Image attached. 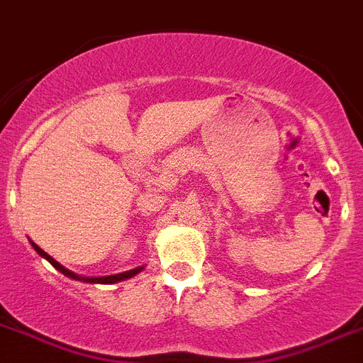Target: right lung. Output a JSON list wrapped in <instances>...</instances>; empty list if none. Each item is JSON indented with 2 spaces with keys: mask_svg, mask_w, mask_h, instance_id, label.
I'll return each instance as SVG.
<instances>
[{
  "mask_svg": "<svg viewBox=\"0 0 363 363\" xmlns=\"http://www.w3.org/2000/svg\"><path fill=\"white\" fill-rule=\"evenodd\" d=\"M30 244H33V247H34V250H36V253H38V255H42L43 259H48V261L51 262V264L55 266V268H57L58 272H62V274L66 275V277L77 279V281H84V283L113 284V283H119V281H125V279L134 277V275H138L139 272L143 270V266H139V268H134V270H130V272H123V274H116V275H108V277H82V275H77V274H73V272H69V270H67V268H64V266H62L60 262H57V261H55V259H52L51 255H48V253H45V252H43V250H42V247H40V246H36V244H34V242H30Z\"/></svg>",
  "mask_w": 363,
  "mask_h": 363,
  "instance_id": "add662e5",
  "label": "right lung"
}]
</instances>
